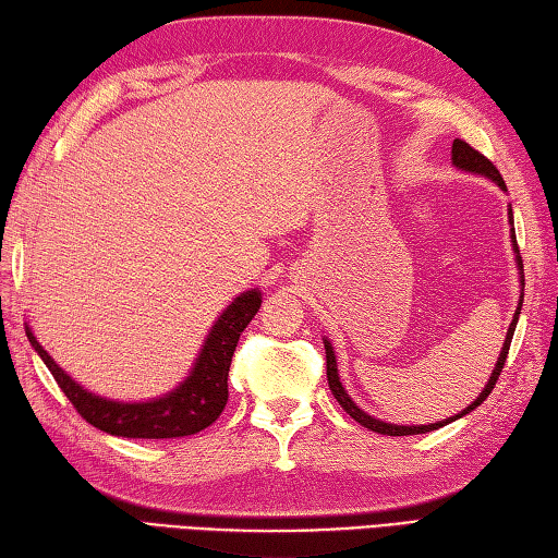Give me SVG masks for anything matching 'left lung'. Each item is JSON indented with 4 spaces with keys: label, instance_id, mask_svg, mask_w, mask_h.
I'll return each instance as SVG.
<instances>
[{
    "label": "left lung",
    "instance_id": "left-lung-1",
    "mask_svg": "<svg viewBox=\"0 0 558 558\" xmlns=\"http://www.w3.org/2000/svg\"><path fill=\"white\" fill-rule=\"evenodd\" d=\"M450 161L452 166L462 170V173H472V175H482L486 180H492V183H496L498 187H501L506 192V183L501 173H498L496 166L488 161L486 156H482L476 149H472V146L468 142L462 140H454L452 142V151H450ZM508 223H510V243H513V253H515V265H518V275H520V301H518V308H515V315H513V323L508 325V332H506V342L501 347V354H498V361L496 366L492 371V375H488V380L484 385V390L480 392V397L470 404L464 407L460 414L454 416H448L442 418V422H436V424H416V426H397V424H388V422H380V418H375L371 414L363 412V409L351 400L349 392L344 390L342 380H339V371H337V359H335V349L332 344H329V339L323 337L325 342V354H327V383H329V390H332L335 400L342 404L344 412L354 418V422H359L361 426H366L368 430H375V434H383V436H416V434H428V430H436L440 426H446L450 422H454V418H462L464 414H470L472 409L480 407L488 392L494 390V385L498 380V375H501L504 371V363H506V356H508V349H510V339H513V332H515V325H518V317H520V311H522V295H525V275H522V259H520V250H518V241H515V229H513V207L508 204Z\"/></svg>",
    "mask_w": 558,
    "mask_h": 558
}]
</instances>
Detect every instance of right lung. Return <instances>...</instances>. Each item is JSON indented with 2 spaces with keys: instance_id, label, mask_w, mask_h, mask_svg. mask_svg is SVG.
Here are the masks:
<instances>
[{
  "instance_id": "add662e5",
  "label": "right lung",
  "mask_w": 558,
  "mask_h": 558,
  "mask_svg": "<svg viewBox=\"0 0 558 558\" xmlns=\"http://www.w3.org/2000/svg\"><path fill=\"white\" fill-rule=\"evenodd\" d=\"M263 305L259 289L243 291L216 317L209 335L204 337L199 354L192 363L187 378L173 390L144 402H120L82 388L70 373L60 368L33 335L26 323V337L38 351L52 378L70 397L90 426L120 438H183L211 426L229 400V368L241 332Z\"/></svg>"
}]
</instances>
